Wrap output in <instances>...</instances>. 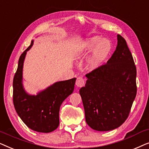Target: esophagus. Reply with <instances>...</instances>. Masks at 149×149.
<instances>
[{"label": "esophagus", "mask_w": 149, "mask_h": 149, "mask_svg": "<svg viewBox=\"0 0 149 149\" xmlns=\"http://www.w3.org/2000/svg\"><path fill=\"white\" fill-rule=\"evenodd\" d=\"M85 85V81L82 77H78L76 81V85L78 87H81L84 86Z\"/></svg>", "instance_id": "1"}]
</instances>
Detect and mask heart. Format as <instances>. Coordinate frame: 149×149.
<instances>
[{"label": "heart", "instance_id": "heart-1", "mask_svg": "<svg viewBox=\"0 0 149 149\" xmlns=\"http://www.w3.org/2000/svg\"><path fill=\"white\" fill-rule=\"evenodd\" d=\"M112 50L113 45L111 40L94 35L79 42L75 47L73 55L76 59H81L91 52L86 62V68L91 72L98 70L103 66Z\"/></svg>", "mask_w": 149, "mask_h": 149}]
</instances>
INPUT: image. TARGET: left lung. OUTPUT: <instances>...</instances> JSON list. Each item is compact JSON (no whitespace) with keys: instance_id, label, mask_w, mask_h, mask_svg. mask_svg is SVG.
Segmentation results:
<instances>
[{"instance_id":"left-lung-1","label":"left lung","mask_w":149,"mask_h":149,"mask_svg":"<svg viewBox=\"0 0 149 149\" xmlns=\"http://www.w3.org/2000/svg\"><path fill=\"white\" fill-rule=\"evenodd\" d=\"M79 93L85 121L100 132L121 126L129 115L137 91L136 68L125 40L117 34V46L107 64L86 74Z\"/></svg>"}]
</instances>
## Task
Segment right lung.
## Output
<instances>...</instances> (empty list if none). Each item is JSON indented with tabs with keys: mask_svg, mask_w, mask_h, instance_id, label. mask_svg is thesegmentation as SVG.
Masks as SVG:
<instances>
[{
	"mask_svg": "<svg viewBox=\"0 0 149 149\" xmlns=\"http://www.w3.org/2000/svg\"><path fill=\"white\" fill-rule=\"evenodd\" d=\"M31 44L19 57L17 71L13 78V104L17 115L24 123L34 131L49 133L60 124V106L73 92L76 78L53 83L36 95L28 93L23 85L24 63Z\"/></svg>",
	"mask_w": 149,
	"mask_h": 149,
	"instance_id": "1",
	"label": "right lung"
}]
</instances>
